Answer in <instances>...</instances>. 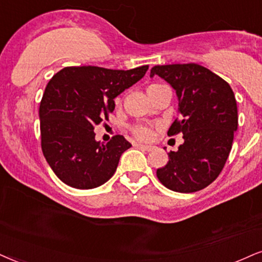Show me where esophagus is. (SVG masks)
Returning <instances> with one entry per match:
<instances>
[{
  "instance_id": "1",
  "label": "esophagus",
  "mask_w": 262,
  "mask_h": 262,
  "mask_svg": "<svg viewBox=\"0 0 262 262\" xmlns=\"http://www.w3.org/2000/svg\"><path fill=\"white\" fill-rule=\"evenodd\" d=\"M138 147L140 148V150H142V151H151L152 148H154L152 146H150V145H142V144H139Z\"/></svg>"
}]
</instances>
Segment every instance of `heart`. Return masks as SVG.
<instances>
[{"instance_id": "1", "label": "heart", "mask_w": 262, "mask_h": 262, "mask_svg": "<svg viewBox=\"0 0 262 262\" xmlns=\"http://www.w3.org/2000/svg\"><path fill=\"white\" fill-rule=\"evenodd\" d=\"M158 85L161 84H151L147 87V92L151 91V89H154L156 87H158ZM130 132L132 134L134 135L135 138L139 139V140H147V139H150L151 137V129L146 127V125L144 124H135L133 127L130 128Z\"/></svg>"}]
</instances>
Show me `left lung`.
I'll use <instances>...</instances> for the list:
<instances>
[{
	"instance_id": "8db88e82",
	"label": "left lung",
	"mask_w": 262,
	"mask_h": 262,
	"mask_svg": "<svg viewBox=\"0 0 262 262\" xmlns=\"http://www.w3.org/2000/svg\"><path fill=\"white\" fill-rule=\"evenodd\" d=\"M155 75L165 79L179 99V117L168 135L181 133L184 138L156 174L171 191H200L219 177L232 148L238 127L233 91L220 76L194 62L154 66L150 76Z\"/></svg>"
}]
</instances>
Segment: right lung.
<instances>
[{"mask_svg":"<svg viewBox=\"0 0 262 262\" xmlns=\"http://www.w3.org/2000/svg\"><path fill=\"white\" fill-rule=\"evenodd\" d=\"M147 69L68 66L51 78L39 104L41 147L62 183L89 190L115 174L121 155L132 144L123 135L101 144L95 140L94 128L108 121L114 99L144 77Z\"/></svg>","mask_w":262,"mask_h":262,"instance_id":"add662e5","label":"right lung"}]
</instances>
